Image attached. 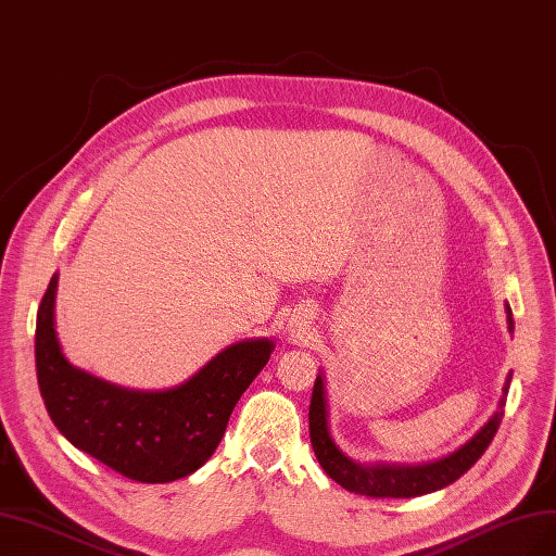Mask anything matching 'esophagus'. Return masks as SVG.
<instances>
[{
    "mask_svg": "<svg viewBox=\"0 0 556 556\" xmlns=\"http://www.w3.org/2000/svg\"><path fill=\"white\" fill-rule=\"evenodd\" d=\"M305 326H307V321H303V319H296V321L292 324V330L296 332L299 338H303V336H305Z\"/></svg>",
    "mask_w": 556,
    "mask_h": 556,
    "instance_id": "34e87169",
    "label": "esophagus"
}]
</instances>
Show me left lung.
<instances>
[{"label": "left lung", "instance_id": "obj_1", "mask_svg": "<svg viewBox=\"0 0 556 556\" xmlns=\"http://www.w3.org/2000/svg\"><path fill=\"white\" fill-rule=\"evenodd\" d=\"M506 324L508 332H514V313L506 303ZM514 374L506 376L497 410L491 419L463 445L435 460L427 463H358L346 456L336 440H332L328 427V399H326V379L324 371H319L315 388H313V402H309V442H313L315 456L324 472L338 481L349 493H358L367 497H419L427 493H435L440 488H447L456 479L468 472L472 465L481 458V454L491 445L495 438L500 421L504 417L506 394Z\"/></svg>", "mask_w": 556, "mask_h": 556}]
</instances>
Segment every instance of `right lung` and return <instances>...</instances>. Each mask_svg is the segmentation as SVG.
<instances>
[{
  "mask_svg": "<svg viewBox=\"0 0 556 556\" xmlns=\"http://www.w3.org/2000/svg\"><path fill=\"white\" fill-rule=\"evenodd\" d=\"M52 276L36 317V374L40 396L59 433L106 468L141 483L189 477L210 460L232 408L262 367L274 340H241L166 390H131L75 367L56 338Z\"/></svg>",
  "mask_w": 556,
  "mask_h": 556,
  "instance_id": "1",
  "label": "right lung"
}]
</instances>
